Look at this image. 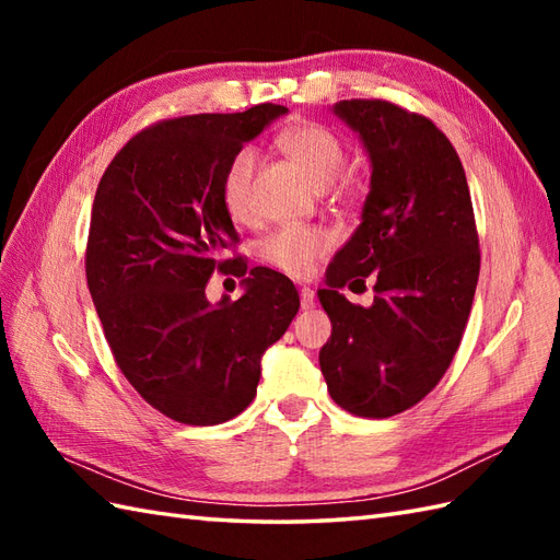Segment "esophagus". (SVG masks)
Returning <instances> with one entry per match:
<instances>
[{"label":"esophagus","mask_w":560,"mask_h":560,"mask_svg":"<svg viewBox=\"0 0 560 560\" xmlns=\"http://www.w3.org/2000/svg\"><path fill=\"white\" fill-rule=\"evenodd\" d=\"M301 305L305 307V311H307V307L315 305V291L311 287H303L301 289Z\"/></svg>","instance_id":"34e87169"}]
</instances>
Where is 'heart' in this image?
Instances as JSON below:
<instances>
[{
    "label": "heart",
    "instance_id": "1",
    "mask_svg": "<svg viewBox=\"0 0 560 560\" xmlns=\"http://www.w3.org/2000/svg\"><path fill=\"white\" fill-rule=\"evenodd\" d=\"M279 147L301 165V171L311 177L319 189L335 185L343 168H347V149L341 141L319 125H299L279 135ZM257 168V153L243 149L235 153L223 175V205L235 221H247L253 213L249 205V185ZM331 245V235L313 225H283L269 233L259 243V257L269 267L279 269L289 277H311L317 259Z\"/></svg>",
    "mask_w": 560,
    "mask_h": 560
}]
</instances>
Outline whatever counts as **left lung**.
<instances>
[{"instance_id": "1", "label": "left lung", "mask_w": 560, "mask_h": 560, "mask_svg": "<svg viewBox=\"0 0 560 560\" xmlns=\"http://www.w3.org/2000/svg\"><path fill=\"white\" fill-rule=\"evenodd\" d=\"M331 113L361 139L371 192L317 291L331 323L319 368L339 407L387 419L421 401L459 347L479 281L477 223L457 151L431 120L387 101ZM368 276L376 301L353 306L338 289Z\"/></svg>"}]
</instances>
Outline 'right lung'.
Listing matches in <instances>:
<instances>
[{"label":"right lung","instance_id":"1","mask_svg":"<svg viewBox=\"0 0 560 560\" xmlns=\"http://www.w3.org/2000/svg\"><path fill=\"white\" fill-rule=\"evenodd\" d=\"M287 113L261 103L161 122L129 139L101 177L86 247L91 299L125 377L173 421L213 425L241 413L255 399L261 355L301 307L289 277L267 267L246 275L245 261L223 259L237 241L225 168ZM233 266L246 275L244 295L211 304L208 277Z\"/></svg>","mask_w":560,"mask_h":560}]
</instances>
